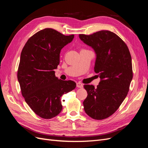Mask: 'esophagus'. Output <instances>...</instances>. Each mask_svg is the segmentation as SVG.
I'll list each match as a JSON object with an SVG mask.
<instances>
[{
	"label": "esophagus",
	"instance_id": "1",
	"mask_svg": "<svg viewBox=\"0 0 148 148\" xmlns=\"http://www.w3.org/2000/svg\"><path fill=\"white\" fill-rule=\"evenodd\" d=\"M77 86L78 88H82L83 87V85L81 83L78 82V83H77Z\"/></svg>",
	"mask_w": 148,
	"mask_h": 148
}]
</instances>
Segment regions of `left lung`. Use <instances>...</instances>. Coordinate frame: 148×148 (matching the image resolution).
<instances>
[{
  "label": "left lung",
  "instance_id": "left-lung-1",
  "mask_svg": "<svg viewBox=\"0 0 148 148\" xmlns=\"http://www.w3.org/2000/svg\"><path fill=\"white\" fill-rule=\"evenodd\" d=\"M79 38L95 51V71L101 78L95 88L85 84L88 96L84 110L89 117L102 120L117 110L126 97L133 78L132 62L129 49L118 36L107 30Z\"/></svg>",
  "mask_w": 148,
  "mask_h": 148
}]
</instances>
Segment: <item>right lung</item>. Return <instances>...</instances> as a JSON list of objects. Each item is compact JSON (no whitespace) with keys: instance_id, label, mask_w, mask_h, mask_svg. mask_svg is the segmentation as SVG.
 I'll list each match as a JSON object with an SVG mask.
<instances>
[{"instance_id":"right-lung-1","label":"right lung","mask_w":148,"mask_h":148,"mask_svg":"<svg viewBox=\"0 0 148 148\" xmlns=\"http://www.w3.org/2000/svg\"><path fill=\"white\" fill-rule=\"evenodd\" d=\"M52 28L38 31L26 42L20 56L17 78L26 102L40 117L50 119L62 110L61 97L72 91L76 83L55 75L61 49L73 41Z\"/></svg>"}]
</instances>
